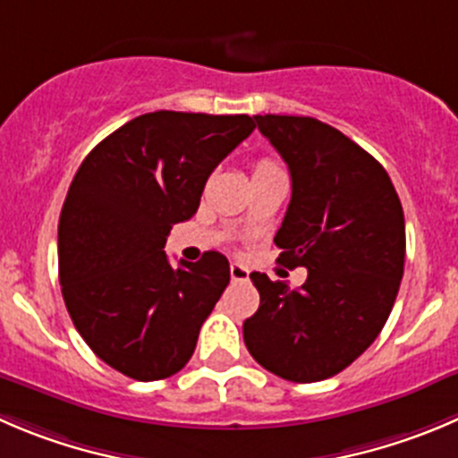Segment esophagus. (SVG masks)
Listing matches in <instances>:
<instances>
[{
  "instance_id": "34e87169",
  "label": "esophagus",
  "mask_w": 458,
  "mask_h": 458,
  "mask_svg": "<svg viewBox=\"0 0 458 458\" xmlns=\"http://www.w3.org/2000/svg\"><path fill=\"white\" fill-rule=\"evenodd\" d=\"M229 274H232V281H236V283L250 281V269L242 267L241 263H232V265H229Z\"/></svg>"
}]
</instances>
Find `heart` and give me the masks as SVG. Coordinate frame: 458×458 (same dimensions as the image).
I'll return each instance as SVG.
<instances>
[{
  "mask_svg": "<svg viewBox=\"0 0 458 458\" xmlns=\"http://www.w3.org/2000/svg\"><path fill=\"white\" fill-rule=\"evenodd\" d=\"M274 168H278L276 164H274V161H269V159H260L259 164H256L254 166V175L256 173H265V171H274Z\"/></svg>",
  "mask_w": 458,
  "mask_h": 458,
  "instance_id": "1",
  "label": "heart"
}]
</instances>
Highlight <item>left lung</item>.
Returning <instances> with one entry per match:
<instances>
[{
	"label": "left lung",
	"instance_id": "1",
	"mask_svg": "<svg viewBox=\"0 0 458 458\" xmlns=\"http://www.w3.org/2000/svg\"><path fill=\"white\" fill-rule=\"evenodd\" d=\"M290 168L292 199L274 236L299 290L250 274L260 306L242 324L256 362L290 382L337 376L362 355L394 308L404 269V213L367 150L312 116H254Z\"/></svg>",
	"mask_w": 458,
	"mask_h": 458
}]
</instances>
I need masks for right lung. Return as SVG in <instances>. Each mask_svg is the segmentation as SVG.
Segmentation results:
<instances>
[{
    "mask_svg": "<svg viewBox=\"0 0 458 458\" xmlns=\"http://www.w3.org/2000/svg\"><path fill=\"white\" fill-rule=\"evenodd\" d=\"M256 123L247 114L159 110L103 139L78 168L58 225L63 299L87 346L123 376L164 380L186 367L229 285L204 251L173 267V225L195 216L213 168Z\"/></svg>",
    "mask_w": 458,
    "mask_h": 458,
    "instance_id": "1",
    "label": "right lung"
}]
</instances>
